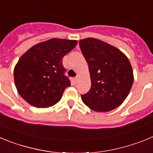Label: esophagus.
<instances>
[{"instance_id":"34e87169","label":"esophagus","mask_w":153,"mask_h":153,"mask_svg":"<svg viewBox=\"0 0 153 153\" xmlns=\"http://www.w3.org/2000/svg\"><path fill=\"white\" fill-rule=\"evenodd\" d=\"M73 79H74V83H76V82H77V80H78V76H76V77H74Z\"/></svg>"}]
</instances>
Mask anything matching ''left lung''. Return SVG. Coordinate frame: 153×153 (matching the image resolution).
I'll return each mask as SVG.
<instances>
[{
    "instance_id": "8db88e82",
    "label": "left lung",
    "mask_w": 153,
    "mask_h": 153,
    "mask_svg": "<svg viewBox=\"0 0 153 153\" xmlns=\"http://www.w3.org/2000/svg\"><path fill=\"white\" fill-rule=\"evenodd\" d=\"M88 63L91 87L82 100L96 112H108L125 100L133 83V72L129 59L122 51L96 38L79 41Z\"/></svg>"
}]
</instances>
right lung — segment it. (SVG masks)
I'll return each instance as SVG.
<instances>
[{
	"instance_id": "1",
	"label": "right lung",
	"mask_w": 153,
	"mask_h": 153,
	"mask_svg": "<svg viewBox=\"0 0 153 153\" xmlns=\"http://www.w3.org/2000/svg\"><path fill=\"white\" fill-rule=\"evenodd\" d=\"M76 44V40L53 38L24 53L13 70L16 88L24 100L36 108L50 107L60 100L70 86L63 57Z\"/></svg>"
}]
</instances>
